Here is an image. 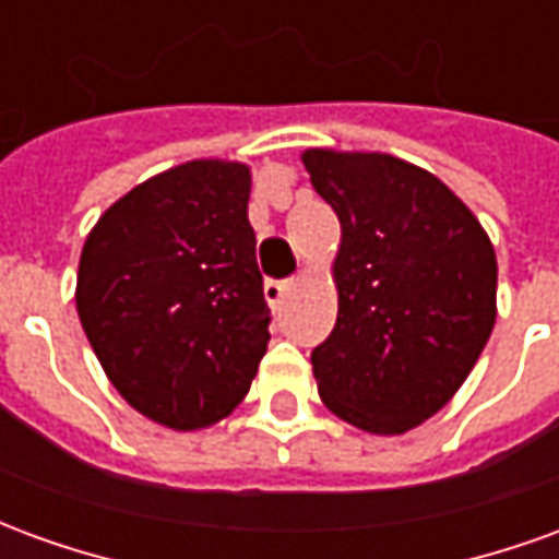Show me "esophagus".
I'll return each mask as SVG.
<instances>
[{
  "mask_svg": "<svg viewBox=\"0 0 559 559\" xmlns=\"http://www.w3.org/2000/svg\"><path fill=\"white\" fill-rule=\"evenodd\" d=\"M290 281H272L269 278L266 284H263V293H266V302L272 305V308H281V302H284V296L290 293Z\"/></svg>",
  "mask_w": 559,
  "mask_h": 559,
  "instance_id": "1",
  "label": "esophagus"
}]
</instances>
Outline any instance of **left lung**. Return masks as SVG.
I'll use <instances>...</instances> for the list:
<instances>
[{
  "label": "left lung",
  "instance_id": "8db88e82",
  "mask_svg": "<svg viewBox=\"0 0 559 559\" xmlns=\"http://www.w3.org/2000/svg\"><path fill=\"white\" fill-rule=\"evenodd\" d=\"M302 160L341 221L338 320L311 353L320 399L362 431H411L445 407L491 338V239L407 160L332 148Z\"/></svg>",
  "mask_w": 559,
  "mask_h": 559
}]
</instances>
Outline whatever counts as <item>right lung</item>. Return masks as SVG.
Segmentation results:
<instances>
[{
  "label": "right lung",
  "mask_w": 559,
  "mask_h": 559,
  "mask_svg": "<svg viewBox=\"0 0 559 559\" xmlns=\"http://www.w3.org/2000/svg\"><path fill=\"white\" fill-rule=\"evenodd\" d=\"M248 197L245 164L188 160L116 200L80 254L92 350L134 411L176 431L236 411L266 353Z\"/></svg>",
  "instance_id": "1"
}]
</instances>
